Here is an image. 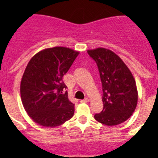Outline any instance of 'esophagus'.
<instances>
[{
    "label": "esophagus",
    "instance_id": "34e87169",
    "mask_svg": "<svg viewBox=\"0 0 158 158\" xmlns=\"http://www.w3.org/2000/svg\"><path fill=\"white\" fill-rule=\"evenodd\" d=\"M89 101V99L85 98V99H84V100H81L80 102L81 103H88Z\"/></svg>",
    "mask_w": 158,
    "mask_h": 158
}]
</instances>
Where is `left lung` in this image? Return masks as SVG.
Here are the masks:
<instances>
[{
  "label": "left lung",
  "mask_w": 158,
  "mask_h": 158,
  "mask_svg": "<svg viewBox=\"0 0 158 158\" xmlns=\"http://www.w3.org/2000/svg\"><path fill=\"white\" fill-rule=\"evenodd\" d=\"M98 66L102 83L104 108L94 118L107 126H115L127 120L136 108V82L126 64L108 49L88 50Z\"/></svg>",
  "instance_id": "1"
}]
</instances>
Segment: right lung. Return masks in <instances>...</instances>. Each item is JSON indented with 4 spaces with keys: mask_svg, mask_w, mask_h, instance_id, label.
Returning <instances> with one entry per match:
<instances>
[{
    "mask_svg": "<svg viewBox=\"0 0 158 158\" xmlns=\"http://www.w3.org/2000/svg\"><path fill=\"white\" fill-rule=\"evenodd\" d=\"M79 52L55 47L38 52L29 61L20 82L22 104L32 120L44 127H55L74 114L62 81Z\"/></svg>",
    "mask_w": 158,
    "mask_h": 158,
    "instance_id": "1",
    "label": "right lung"
}]
</instances>
